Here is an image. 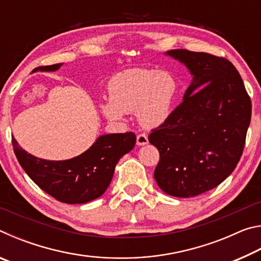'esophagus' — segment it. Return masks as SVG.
Segmentation results:
<instances>
[{
  "instance_id": "1",
  "label": "esophagus",
  "mask_w": 261,
  "mask_h": 261,
  "mask_svg": "<svg viewBox=\"0 0 261 261\" xmlns=\"http://www.w3.org/2000/svg\"><path fill=\"white\" fill-rule=\"evenodd\" d=\"M146 144H148V138L146 135L140 134L137 136V145H138V146H144V145Z\"/></svg>"
}]
</instances>
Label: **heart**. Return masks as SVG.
Listing matches in <instances>:
<instances>
[{"label": "heart", "mask_w": 261, "mask_h": 261, "mask_svg": "<svg viewBox=\"0 0 261 261\" xmlns=\"http://www.w3.org/2000/svg\"><path fill=\"white\" fill-rule=\"evenodd\" d=\"M179 84L167 71L149 69L127 70L109 83V98L100 110L110 121H121L135 113L145 129H155L169 120L178 96Z\"/></svg>", "instance_id": "heart-1"}]
</instances>
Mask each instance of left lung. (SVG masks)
Listing matches in <instances>:
<instances>
[{"instance_id": "8db88e82", "label": "left lung", "mask_w": 261, "mask_h": 261, "mask_svg": "<svg viewBox=\"0 0 261 261\" xmlns=\"http://www.w3.org/2000/svg\"><path fill=\"white\" fill-rule=\"evenodd\" d=\"M192 76L183 101L149 143L160 153L154 178L169 196L189 198L218 187L235 169L251 121L250 96L231 62L207 53H166Z\"/></svg>"}]
</instances>
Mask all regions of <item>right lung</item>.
Here are the masks:
<instances>
[{"label": "right lung", "mask_w": 261, "mask_h": 261, "mask_svg": "<svg viewBox=\"0 0 261 261\" xmlns=\"http://www.w3.org/2000/svg\"><path fill=\"white\" fill-rule=\"evenodd\" d=\"M62 64L40 67L34 71H56ZM135 144L136 135L132 132L102 135L81 155L49 161L28 153L12 137L17 160L25 173L46 193L65 204H85L102 196L112 182L118 160Z\"/></svg>", "instance_id": "1"}]
</instances>
